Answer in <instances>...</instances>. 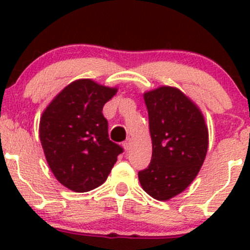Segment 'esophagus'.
I'll return each mask as SVG.
<instances>
[{
  "label": "esophagus",
  "instance_id": "esophagus-1",
  "mask_svg": "<svg viewBox=\"0 0 250 250\" xmlns=\"http://www.w3.org/2000/svg\"><path fill=\"white\" fill-rule=\"evenodd\" d=\"M130 146H132V140L128 139L123 143V147H125V151H129L130 150Z\"/></svg>",
  "mask_w": 250,
  "mask_h": 250
}]
</instances>
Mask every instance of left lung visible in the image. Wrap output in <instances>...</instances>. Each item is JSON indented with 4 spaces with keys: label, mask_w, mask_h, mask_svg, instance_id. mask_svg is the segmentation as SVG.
<instances>
[{
    "label": "left lung",
    "mask_w": 250,
    "mask_h": 250,
    "mask_svg": "<svg viewBox=\"0 0 250 250\" xmlns=\"http://www.w3.org/2000/svg\"><path fill=\"white\" fill-rule=\"evenodd\" d=\"M144 102L152 157L138 176L146 193L168 201L186 190L200 172L208 150V127L197 104L176 87L145 92Z\"/></svg>",
    "instance_id": "obj_1"
}]
</instances>
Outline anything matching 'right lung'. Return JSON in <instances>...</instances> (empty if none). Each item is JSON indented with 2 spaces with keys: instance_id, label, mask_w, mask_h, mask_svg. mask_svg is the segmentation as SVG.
I'll list each match as a JSON object with an SVG mask.
<instances>
[{
  "instance_id": "add662e5",
  "label": "right lung",
  "mask_w": 250,
  "mask_h": 250,
  "mask_svg": "<svg viewBox=\"0 0 250 250\" xmlns=\"http://www.w3.org/2000/svg\"><path fill=\"white\" fill-rule=\"evenodd\" d=\"M117 87L80 78L60 90L40 118V140L62 185L87 192L105 183L122 147L109 139L103 107Z\"/></svg>"
}]
</instances>
